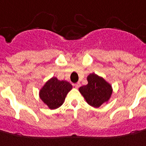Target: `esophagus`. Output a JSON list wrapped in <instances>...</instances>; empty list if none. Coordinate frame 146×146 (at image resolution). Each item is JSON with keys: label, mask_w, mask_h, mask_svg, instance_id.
<instances>
[{"label": "esophagus", "mask_w": 146, "mask_h": 146, "mask_svg": "<svg viewBox=\"0 0 146 146\" xmlns=\"http://www.w3.org/2000/svg\"><path fill=\"white\" fill-rule=\"evenodd\" d=\"M74 86H75V87H76V88H78V87H80V83H79V82H78V83L75 84Z\"/></svg>", "instance_id": "34e87169"}]
</instances>
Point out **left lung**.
Instances as JSON below:
<instances>
[{
	"label": "left lung",
	"mask_w": 146,
	"mask_h": 146,
	"mask_svg": "<svg viewBox=\"0 0 146 146\" xmlns=\"http://www.w3.org/2000/svg\"><path fill=\"white\" fill-rule=\"evenodd\" d=\"M88 84L79 88L88 104L93 107H99L110 100L112 93L110 84L95 73H91L87 78Z\"/></svg>",
	"instance_id": "8db88e82"
}]
</instances>
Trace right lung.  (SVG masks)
<instances>
[{
  "label": "right lung",
  "mask_w": 146,
  "mask_h": 146,
  "mask_svg": "<svg viewBox=\"0 0 146 146\" xmlns=\"http://www.w3.org/2000/svg\"><path fill=\"white\" fill-rule=\"evenodd\" d=\"M73 87L67 81H59L53 77L40 90V98L50 110L59 108L64 103L65 97Z\"/></svg>",
  "instance_id": "right-lung-1"
}]
</instances>
